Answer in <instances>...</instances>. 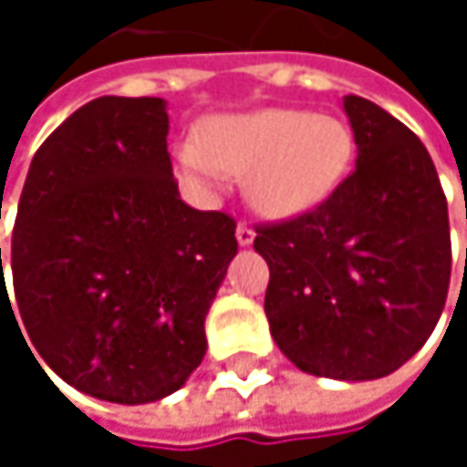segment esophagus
Listing matches in <instances>:
<instances>
[{
  "mask_svg": "<svg viewBox=\"0 0 467 467\" xmlns=\"http://www.w3.org/2000/svg\"><path fill=\"white\" fill-rule=\"evenodd\" d=\"M234 237H237V243H240V245H251V243H254V230H251L248 224H237Z\"/></svg>",
  "mask_w": 467,
  "mask_h": 467,
  "instance_id": "esophagus-1",
  "label": "esophagus"
}]
</instances>
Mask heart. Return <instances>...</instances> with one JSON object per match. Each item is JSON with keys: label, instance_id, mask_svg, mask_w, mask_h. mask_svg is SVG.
Here are the masks:
<instances>
[{"label": "heart", "instance_id": "b5f03b06", "mask_svg": "<svg viewBox=\"0 0 467 467\" xmlns=\"http://www.w3.org/2000/svg\"><path fill=\"white\" fill-rule=\"evenodd\" d=\"M354 156L346 121L295 110L265 108L254 113L213 116L197 127V142L175 148L178 175L205 192L224 189V175L243 178L248 202L270 219L314 211L340 186Z\"/></svg>", "mask_w": 467, "mask_h": 467}]
</instances>
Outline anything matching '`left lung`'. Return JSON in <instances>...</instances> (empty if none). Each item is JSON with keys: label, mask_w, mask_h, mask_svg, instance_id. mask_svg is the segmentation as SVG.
<instances>
[{"label": "left lung", "mask_w": 467, "mask_h": 467, "mask_svg": "<svg viewBox=\"0 0 467 467\" xmlns=\"http://www.w3.org/2000/svg\"><path fill=\"white\" fill-rule=\"evenodd\" d=\"M357 167L325 202L259 227L265 314L278 348L311 376L370 381L435 329L451 275L449 211L421 140L384 108L343 97Z\"/></svg>", "instance_id": "1"}]
</instances>
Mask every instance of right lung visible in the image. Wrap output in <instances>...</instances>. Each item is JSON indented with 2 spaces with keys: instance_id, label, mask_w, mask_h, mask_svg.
Instances as JSON below:
<instances>
[{
  "instance_id": "obj_1",
  "label": "right lung",
  "mask_w": 467,
  "mask_h": 467,
  "mask_svg": "<svg viewBox=\"0 0 467 467\" xmlns=\"http://www.w3.org/2000/svg\"><path fill=\"white\" fill-rule=\"evenodd\" d=\"M167 132L159 97L91 99L40 145L18 202L10 270L29 340L61 381L108 403L186 384L237 254L227 213L181 200Z\"/></svg>"
}]
</instances>
